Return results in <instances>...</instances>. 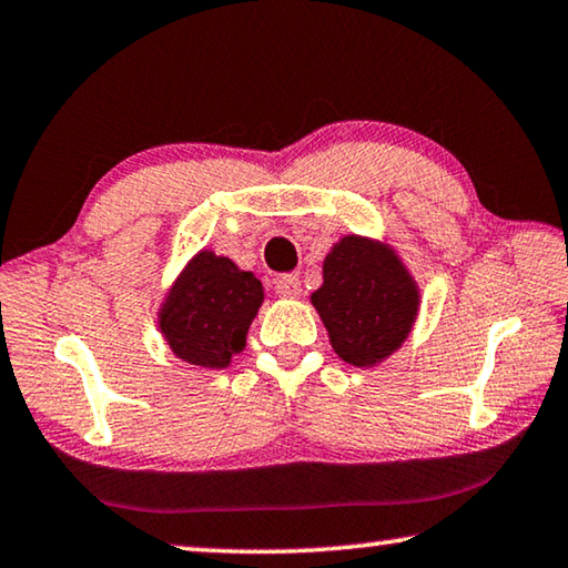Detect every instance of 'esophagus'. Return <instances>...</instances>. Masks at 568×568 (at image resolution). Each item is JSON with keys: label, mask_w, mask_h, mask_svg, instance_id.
<instances>
[{"label": "esophagus", "mask_w": 568, "mask_h": 568, "mask_svg": "<svg viewBox=\"0 0 568 568\" xmlns=\"http://www.w3.org/2000/svg\"><path fill=\"white\" fill-rule=\"evenodd\" d=\"M275 293L281 297H301L303 287H301V281H297V275L275 277Z\"/></svg>", "instance_id": "1"}]
</instances>
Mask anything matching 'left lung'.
<instances>
[{
	"label": "left lung",
	"mask_w": 568,
	"mask_h": 568,
	"mask_svg": "<svg viewBox=\"0 0 568 568\" xmlns=\"http://www.w3.org/2000/svg\"><path fill=\"white\" fill-rule=\"evenodd\" d=\"M333 351L345 363L376 365L396 353L416 323L418 285L396 250L345 235L323 263V285L311 295Z\"/></svg>",
	"instance_id": "left-lung-1"
}]
</instances>
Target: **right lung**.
Returning <instances> with one entry per match:
<instances>
[{"label":"right lung","instance_id":"obj_1","mask_svg":"<svg viewBox=\"0 0 568 568\" xmlns=\"http://www.w3.org/2000/svg\"><path fill=\"white\" fill-rule=\"evenodd\" d=\"M263 305V285L230 257L197 253L160 307V331L172 353L200 368H225L245 348Z\"/></svg>","mask_w":568,"mask_h":568}]
</instances>
